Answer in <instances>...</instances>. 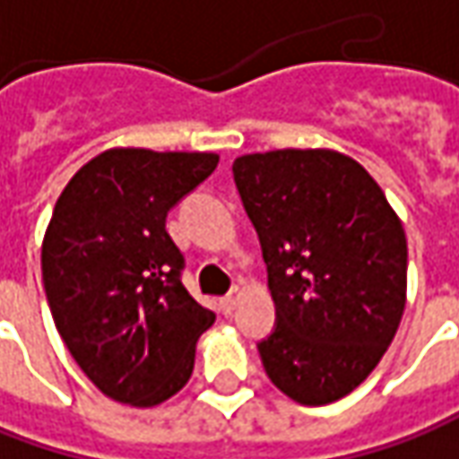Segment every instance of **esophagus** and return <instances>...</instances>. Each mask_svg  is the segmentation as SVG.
I'll list each match as a JSON object with an SVG mask.
<instances>
[{
	"instance_id": "1",
	"label": "esophagus",
	"mask_w": 459,
	"mask_h": 459,
	"mask_svg": "<svg viewBox=\"0 0 459 459\" xmlns=\"http://www.w3.org/2000/svg\"><path fill=\"white\" fill-rule=\"evenodd\" d=\"M241 297H244V290H241V287H233V290L221 299V309H223L226 315H230V312L236 309V305L241 302Z\"/></svg>"
}]
</instances>
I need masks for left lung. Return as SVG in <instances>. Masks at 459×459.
I'll return each instance as SVG.
<instances>
[{"instance_id":"left-lung-1","label":"left lung","mask_w":459,"mask_h":459,"mask_svg":"<svg viewBox=\"0 0 459 459\" xmlns=\"http://www.w3.org/2000/svg\"><path fill=\"white\" fill-rule=\"evenodd\" d=\"M233 180L277 307L259 342L264 371L292 402H338L371 376L402 323V221L363 165L335 150L244 154Z\"/></svg>"}]
</instances>
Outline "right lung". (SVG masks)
<instances>
[{"instance_id":"obj_1","label":"right lung","mask_w":459,"mask_h":459,"mask_svg":"<svg viewBox=\"0 0 459 459\" xmlns=\"http://www.w3.org/2000/svg\"><path fill=\"white\" fill-rule=\"evenodd\" d=\"M218 165L213 152L114 147L81 167L42 238V281L57 333L108 399L157 406L195 366L215 315L182 284L165 218Z\"/></svg>"}]
</instances>
